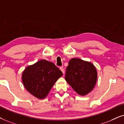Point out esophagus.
<instances>
[{"label":"esophagus","mask_w":124,"mask_h":124,"mask_svg":"<svg viewBox=\"0 0 124 124\" xmlns=\"http://www.w3.org/2000/svg\"><path fill=\"white\" fill-rule=\"evenodd\" d=\"M60 70L62 71V73H63L64 74V73H65V70H64V69L62 67H60Z\"/></svg>","instance_id":"34e87169"}]
</instances>
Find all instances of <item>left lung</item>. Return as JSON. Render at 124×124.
Segmentation results:
<instances>
[{
    "label": "left lung",
    "instance_id": "obj_1",
    "mask_svg": "<svg viewBox=\"0 0 124 124\" xmlns=\"http://www.w3.org/2000/svg\"><path fill=\"white\" fill-rule=\"evenodd\" d=\"M97 76L96 69L91 62L72 58L66 68L65 79L77 93L84 96L95 87Z\"/></svg>",
    "mask_w": 124,
    "mask_h": 124
}]
</instances>
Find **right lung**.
<instances>
[{
  "instance_id": "obj_1",
  "label": "right lung",
  "mask_w": 124,
  "mask_h": 124,
  "mask_svg": "<svg viewBox=\"0 0 124 124\" xmlns=\"http://www.w3.org/2000/svg\"><path fill=\"white\" fill-rule=\"evenodd\" d=\"M62 75V72L53 63L42 59L25 69L22 80L28 91L42 99L48 95L54 84Z\"/></svg>"
}]
</instances>
